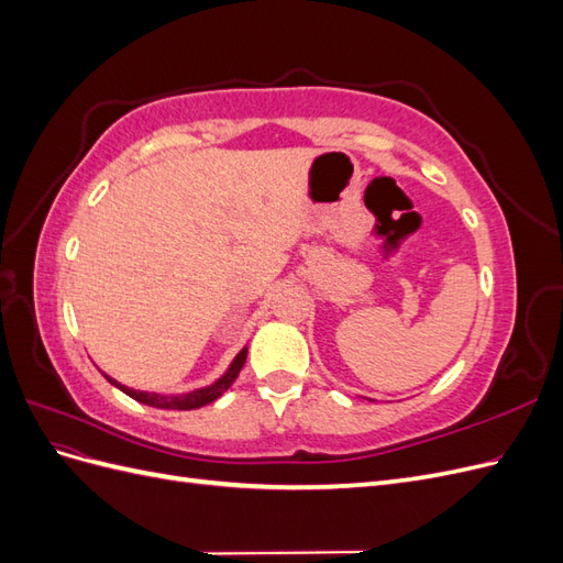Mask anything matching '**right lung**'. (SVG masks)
Segmentation results:
<instances>
[{
  "label": "right lung",
  "mask_w": 563,
  "mask_h": 563,
  "mask_svg": "<svg viewBox=\"0 0 563 563\" xmlns=\"http://www.w3.org/2000/svg\"><path fill=\"white\" fill-rule=\"evenodd\" d=\"M246 354H249V347H242V352L234 356L232 364L228 366V371L220 376L216 383L207 385V387H199V389H192V391H185V395H159V391H141V389H131L122 383H117L114 378L110 376H103L117 387L122 389L124 395H129L131 399L141 401V404H147V406H155V408H174V411H192V408H199V406H207L211 401H216L223 391L234 383V378L240 376V371L246 362Z\"/></svg>",
  "instance_id": "add662e5"
}]
</instances>
